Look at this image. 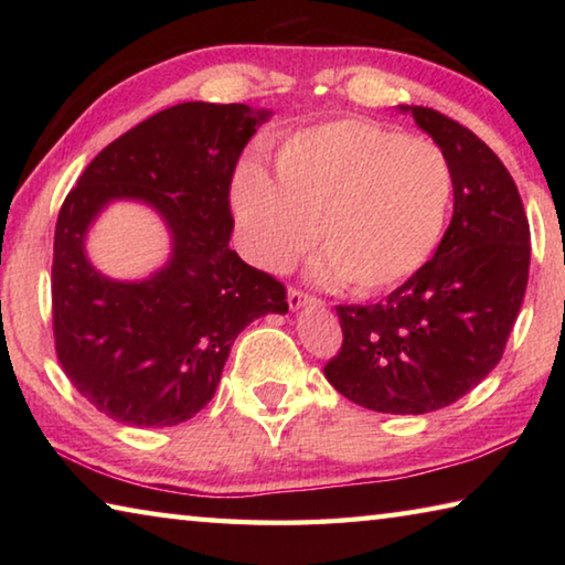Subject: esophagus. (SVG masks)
Returning a JSON list of instances; mask_svg holds the SVG:
<instances>
[{
  "label": "esophagus",
  "instance_id": "esophagus-1",
  "mask_svg": "<svg viewBox=\"0 0 565 565\" xmlns=\"http://www.w3.org/2000/svg\"><path fill=\"white\" fill-rule=\"evenodd\" d=\"M306 301H313V296H309L306 291H301V289H296V286H291V289H289V306H291V309H294V311L301 309V306H303Z\"/></svg>",
  "mask_w": 565,
  "mask_h": 565
}]
</instances>
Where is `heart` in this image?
<instances>
[{
  "label": "heart",
  "instance_id": "heart-1",
  "mask_svg": "<svg viewBox=\"0 0 565 565\" xmlns=\"http://www.w3.org/2000/svg\"><path fill=\"white\" fill-rule=\"evenodd\" d=\"M276 181L246 164L234 212L248 252L284 271L321 228V274L379 294L411 279L434 254L454 199V171L428 139L343 117L291 134L274 157Z\"/></svg>",
  "mask_w": 565,
  "mask_h": 565
}]
</instances>
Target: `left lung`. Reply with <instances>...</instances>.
I'll return each instance as SVG.
<instances>
[{"mask_svg": "<svg viewBox=\"0 0 565 565\" xmlns=\"http://www.w3.org/2000/svg\"><path fill=\"white\" fill-rule=\"evenodd\" d=\"M448 159L454 218L434 259L371 306H337L341 349L329 384L381 414H428L466 396L501 361L531 264V228L503 161L471 129L401 107Z\"/></svg>", "mask_w": 565, "mask_h": 565, "instance_id": "left-lung-1", "label": "left lung"}]
</instances>
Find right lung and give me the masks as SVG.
<instances>
[{
  "mask_svg": "<svg viewBox=\"0 0 565 565\" xmlns=\"http://www.w3.org/2000/svg\"><path fill=\"white\" fill-rule=\"evenodd\" d=\"M269 109L184 102L102 149L66 194L54 232L52 323L66 379L127 426H177L212 401L234 339L286 289L228 248V189ZM114 198L166 216L175 252L145 282H114L86 262L83 236Z\"/></svg>",
  "mask_w": 565,
  "mask_h": 565,
  "instance_id": "obj_1",
  "label": "right lung"
}]
</instances>
